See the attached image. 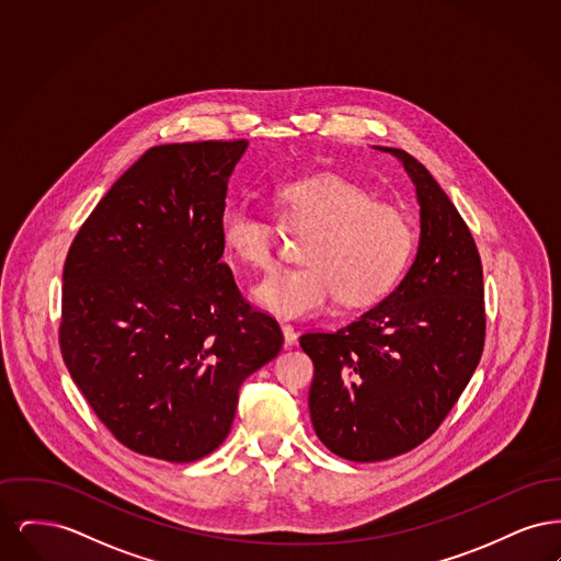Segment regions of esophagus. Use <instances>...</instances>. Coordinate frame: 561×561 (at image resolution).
Instances as JSON below:
<instances>
[{"label": "esophagus", "instance_id": "obj_1", "mask_svg": "<svg viewBox=\"0 0 561 561\" xmlns=\"http://www.w3.org/2000/svg\"><path fill=\"white\" fill-rule=\"evenodd\" d=\"M282 332H284V341H286V347H294V345H296V339H298V334H296V330H294L293 323H286V321H282Z\"/></svg>", "mask_w": 561, "mask_h": 561}]
</instances>
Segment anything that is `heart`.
Instances as JSON below:
<instances>
[{
	"label": "heart",
	"mask_w": 561,
	"mask_h": 561,
	"mask_svg": "<svg viewBox=\"0 0 561 561\" xmlns=\"http://www.w3.org/2000/svg\"><path fill=\"white\" fill-rule=\"evenodd\" d=\"M279 225L305 236V265L268 273L256 300L277 316L300 318L321 311L336 294L341 305L364 307L389 293L412 254L414 233L405 214L374 202L357 183L323 174L275 188ZM225 250L245 267L275 263L279 229L243 204H227L218 216Z\"/></svg>",
	"instance_id": "obj_1"
}]
</instances>
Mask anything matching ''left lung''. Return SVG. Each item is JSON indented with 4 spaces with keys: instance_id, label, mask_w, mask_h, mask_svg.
<instances>
[{
    "instance_id": "obj_1",
    "label": "left lung",
    "mask_w": 561,
    "mask_h": 561,
    "mask_svg": "<svg viewBox=\"0 0 561 561\" xmlns=\"http://www.w3.org/2000/svg\"><path fill=\"white\" fill-rule=\"evenodd\" d=\"M421 204L419 252L400 286L336 332H305L311 423L347 460L376 462L428 439L480 364L483 271L476 240L427 168L401 149Z\"/></svg>"
}]
</instances>
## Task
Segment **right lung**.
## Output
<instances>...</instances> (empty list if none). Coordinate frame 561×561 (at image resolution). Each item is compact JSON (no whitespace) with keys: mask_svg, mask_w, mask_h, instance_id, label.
Here are the masks:
<instances>
[{"mask_svg":"<svg viewBox=\"0 0 561 561\" xmlns=\"http://www.w3.org/2000/svg\"><path fill=\"white\" fill-rule=\"evenodd\" d=\"M248 140L160 145L96 204L67 252L58 343L83 398L130 448L214 453L241 382L284 345L220 261L218 216Z\"/></svg>","mask_w":561,"mask_h":561,"instance_id":"1","label":"right lung"}]
</instances>
